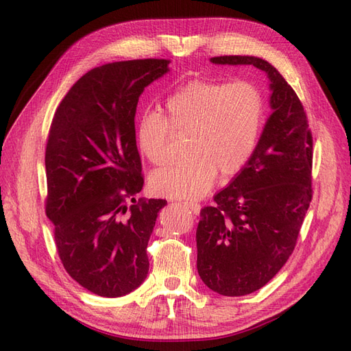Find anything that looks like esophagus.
Here are the masks:
<instances>
[{
    "instance_id": "esophagus-1",
    "label": "esophagus",
    "mask_w": 351,
    "mask_h": 351,
    "mask_svg": "<svg viewBox=\"0 0 351 351\" xmlns=\"http://www.w3.org/2000/svg\"><path fill=\"white\" fill-rule=\"evenodd\" d=\"M184 206H185L191 213H194V214H198L199 210H201V206L198 204V202H194V201H185Z\"/></svg>"
}]
</instances>
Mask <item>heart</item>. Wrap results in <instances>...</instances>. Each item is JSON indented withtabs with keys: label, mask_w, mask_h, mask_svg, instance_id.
<instances>
[{
	"label": "heart",
	"mask_w": 351,
	"mask_h": 351,
	"mask_svg": "<svg viewBox=\"0 0 351 351\" xmlns=\"http://www.w3.org/2000/svg\"><path fill=\"white\" fill-rule=\"evenodd\" d=\"M165 110L167 119L154 110L140 117V152L156 166L167 163L175 128L189 134V157L153 173L150 188L162 197L192 199L206 194L219 171L232 176L250 163L264 128L267 105L254 82L198 77L173 90L165 100Z\"/></svg>",
	"instance_id": "obj_1"
}]
</instances>
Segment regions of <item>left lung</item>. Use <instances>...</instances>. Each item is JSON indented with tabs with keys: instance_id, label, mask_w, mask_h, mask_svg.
<instances>
[{
	"instance_id": "8db88e82",
	"label": "left lung",
	"mask_w": 351,
	"mask_h": 351,
	"mask_svg": "<svg viewBox=\"0 0 351 351\" xmlns=\"http://www.w3.org/2000/svg\"><path fill=\"white\" fill-rule=\"evenodd\" d=\"M213 64L254 65L269 80V115L256 150L214 206L199 213L197 268L223 296H245L264 287L295 250L312 201V132L295 90L269 62L224 55Z\"/></svg>"
}]
</instances>
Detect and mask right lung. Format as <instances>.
Here are the masks:
<instances>
[{
    "mask_svg": "<svg viewBox=\"0 0 351 351\" xmlns=\"http://www.w3.org/2000/svg\"><path fill=\"white\" fill-rule=\"evenodd\" d=\"M167 60L110 62L86 73L56 108L48 135L45 211L64 268L97 296L119 298L149 274L147 245L166 199L143 189L135 110Z\"/></svg>",
    "mask_w": 351,
    "mask_h": 351,
    "instance_id": "obj_1",
    "label": "right lung"
}]
</instances>
